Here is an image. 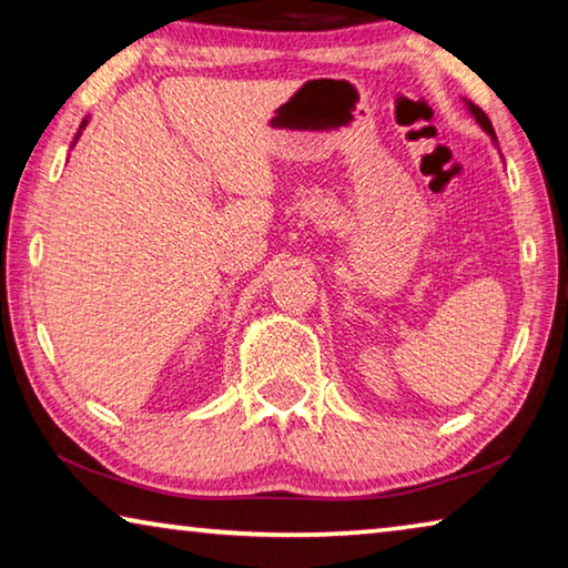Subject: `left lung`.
<instances>
[{
    "instance_id": "left-lung-1",
    "label": "left lung",
    "mask_w": 568,
    "mask_h": 568,
    "mask_svg": "<svg viewBox=\"0 0 568 568\" xmlns=\"http://www.w3.org/2000/svg\"><path fill=\"white\" fill-rule=\"evenodd\" d=\"M466 108H468V112H470V114H474V120H476V122L480 124V128H484V132H486V134H491V140L496 142V132H494V124H491V120H488V118H486V112H484V110H480V108H476V104H474V102H468V100H466Z\"/></svg>"
}]
</instances>
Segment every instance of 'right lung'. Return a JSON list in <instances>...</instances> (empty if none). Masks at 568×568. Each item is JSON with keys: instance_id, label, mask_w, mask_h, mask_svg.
Masks as SVG:
<instances>
[{"instance_id": "1", "label": "right lung", "mask_w": 568, "mask_h": 568, "mask_svg": "<svg viewBox=\"0 0 568 568\" xmlns=\"http://www.w3.org/2000/svg\"><path fill=\"white\" fill-rule=\"evenodd\" d=\"M84 124H88V120H84V122L80 124V132H77V134H74V142H77V140H80V134H82V130H84Z\"/></svg>"}]
</instances>
